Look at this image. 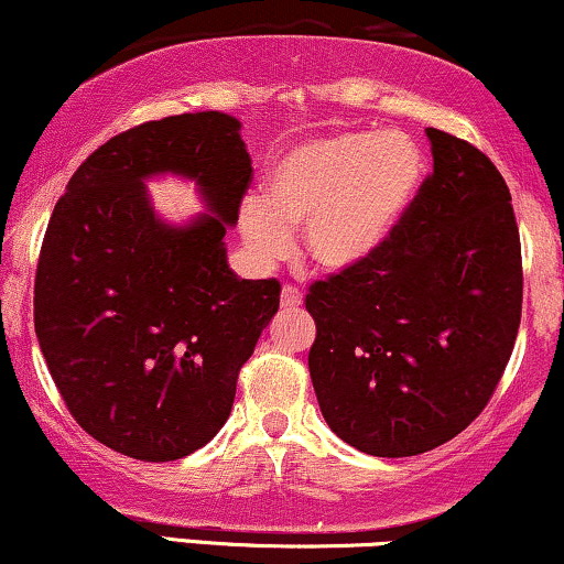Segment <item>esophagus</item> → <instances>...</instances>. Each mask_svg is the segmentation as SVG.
Returning a JSON list of instances; mask_svg holds the SVG:
<instances>
[{"label": "esophagus", "instance_id": "esophagus-1", "mask_svg": "<svg viewBox=\"0 0 564 564\" xmlns=\"http://www.w3.org/2000/svg\"><path fill=\"white\" fill-rule=\"evenodd\" d=\"M302 291H299L296 286H291V283H286L281 291V306L283 310H296L299 304H302Z\"/></svg>", "mask_w": 564, "mask_h": 564}]
</instances>
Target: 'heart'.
<instances>
[{"mask_svg": "<svg viewBox=\"0 0 564 564\" xmlns=\"http://www.w3.org/2000/svg\"><path fill=\"white\" fill-rule=\"evenodd\" d=\"M422 176L424 159L405 134L306 140L270 169L262 203L241 205V234L258 258L278 260L289 252V231L304 226V252L317 268H354L388 241Z\"/></svg>", "mask_w": 564, "mask_h": 564, "instance_id": "obj_1", "label": "heart"}]
</instances>
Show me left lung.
<instances>
[{
  "label": "left lung",
  "mask_w": 564,
  "mask_h": 564,
  "mask_svg": "<svg viewBox=\"0 0 564 564\" xmlns=\"http://www.w3.org/2000/svg\"><path fill=\"white\" fill-rule=\"evenodd\" d=\"M426 138L434 169L388 241L304 299L325 422L377 458L434 451L487 409L523 306L502 174L471 142L434 127Z\"/></svg>",
  "instance_id": "1"
}]
</instances>
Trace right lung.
<instances>
[{"label": "right lung", "instance_id": "obj_1", "mask_svg": "<svg viewBox=\"0 0 564 564\" xmlns=\"http://www.w3.org/2000/svg\"><path fill=\"white\" fill-rule=\"evenodd\" d=\"M197 178L216 217L171 230L141 180ZM252 159L229 113L119 132L83 161L48 218L33 289L41 351L73 419L134 460H176L229 419L239 369L278 312L281 283L226 265Z\"/></svg>", "mask_w": 564, "mask_h": 564}]
</instances>
